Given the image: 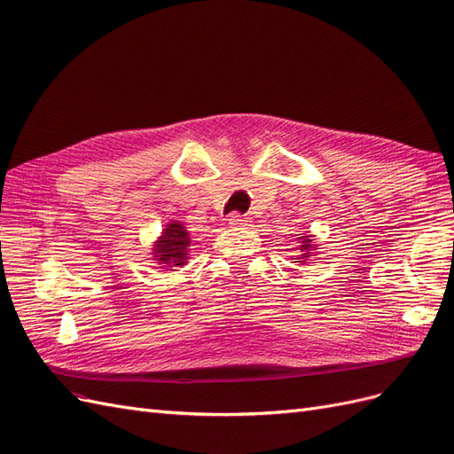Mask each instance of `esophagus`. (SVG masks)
I'll return each instance as SVG.
<instances>
[{
    "label": "esophagus",
    "instance_id": "obj_1",
    "mask_svg": "<svg viewBox=\"0 0 454 454\" xmlns=\"http://www.w3.org/2000/svg\"><path fill=\"white\" fill-rule=\"evenodd\" d=\"M248 222H250L248 217L239 215V214H231V215L227 217V223L232 225V227H246V225H248Z\"/></svg>",
    "mask_w": 454,
    "mask_h": 454
}]
</instances>
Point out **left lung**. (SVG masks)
Instances as JSON below:
<instances>
[{
	"label": "left lung",
	"mask_w": 454,
	"mask_h": 454,
	"mask_svg": "<svg viewBox=\"0 0 454 454\" xmlns=\"http://www.w3.org/2000/svg\"><path fill=\"white\" fill-rule=\"evenodd\" d=\"M299 240V255H295L297 261H294V263H309V259L312 255H316V250H318V246H316V240H314V235H310V232H305V235L297 237Z\"/></svg>",
	"instance_id": "1"
}]
</instances>
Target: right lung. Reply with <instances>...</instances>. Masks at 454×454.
<instances>
[{
    "instance_id": "1",
    "label": "right lung",
    "mask_w": 454,
    "mask_h": 454,
    "mask_svg": "<svg viewBox=\"0 0 454 454\" xmlns=\"http://www.w3.org/2000/svg\"><path fill=\"white\" fill-rule=\"evenodd\" d=\"M189 246L191 237L184 223L170 222L164 225L160 237L153 242V248H151L153 263L167 270H172V267H184L189 259Z\"/></svg>"
}]
</instances>
